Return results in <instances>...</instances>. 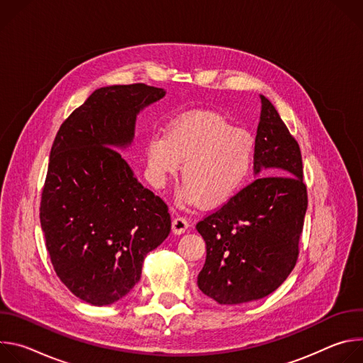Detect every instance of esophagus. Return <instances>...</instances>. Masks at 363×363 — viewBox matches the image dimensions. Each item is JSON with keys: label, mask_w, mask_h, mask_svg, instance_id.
Masks as SVG:
<instances>
[{"label": "esophagus", "mask_w": 363, "mask_h": 363, "mask_svg": "<svg viewBox=\"0 0 363 363\" xmlns=\"http://www.w3.org/2000/svg\"><path fill=\"white\" fill-rule=\"evenodd\" d=\"M188 227H189V223L184 217H175L172 220V231L175 234H184L188 230Z\"/></svg>", "instance_id": "34e87169"}]
</instances>
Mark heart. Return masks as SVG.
I'll return each instance as SVG.
<instances>
[{
  "label": "heart",
  "mask_w": 363,
  "mask_h": 363,
  "mask_svg": "<svg viewBox=\"0 0 363 363\" xmlns=\"http://www.w3.org/2000/svg\"><path fill=\"white\" fill-rule=\"evenodd\" d=\"M257 157L255 138L213 113H189L172 122L165 138L146 145L147 168L157 182L177 174L179 198L189 205L220 206L248 181Z\"/></svg>",
  "instance_id": "b5f03b06"
}]
</instances>
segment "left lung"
<instances>
[{"mask_svg": "<svg viewBox=\"0 0 363 363\" xmlns=\"http://www.w3.org/2000/svg\"><path fill=\"white\" fill-rule=\"evenodd\" d=\"M254 175L257 178L196 224L206 244L199 290L220 304L273 293L291 273L307 210L301 152L272 101L260 94Z\"/></svg>", "mask_w": 363, "mask_h": 363, "instance_id": "left-lung-1", "label": "left lung"}]
</instances>
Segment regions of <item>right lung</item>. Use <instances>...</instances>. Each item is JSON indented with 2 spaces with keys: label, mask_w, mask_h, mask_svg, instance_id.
<instances>
[{
  "label": "right lung",
  "mask_w": 363,
  "mask_h": 363,
  "mask_svg": "<svg viewBox=\"0 0 363 363\" xmlns=\"http://www.w3.org/2000/svg\"><path fill=\"white\" fill-rule=\"evenodd\" d=\"M165 93L143 83L100 87L51 146L40 203L45 247L65 286L93 306L125 297L171 231L167 203L115 149L132 143L138 113Z\"/></svg>",
  "instance_id": "obj_1"
}]
</instances>
